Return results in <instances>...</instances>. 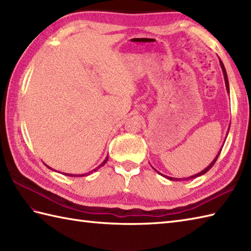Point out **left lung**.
<instances>
[{"label": "left lung", "instance_id": "1", "mask_svg": "<svg viewBox=\"0 0 251 251\" xmlns=\"http://www.w3.org/2000/svg\"><path fill=\"white\" fill-rule=\"evenodd\" d=\"M220 60V66H221V69H222V72H223V76H225V82H226V92L230 94V86H228V79H227V74H226V68H225V65H223V62L221 61V59H219ZM227 134H228V131H227ZM227 134H226V136H227ZM220 152H221V150L219 151V153L217 154V156L215 157V159L214 161H212L209 165H208V166L204 169V170H201V173H199V174H196V175H194V176H191V177H188V178H173V177H168V176H164L163 174H161V173H158L157 170L156 172L159 174V175H162L163 177H165V178H167V179H169V180H173V181H180V180H189V179H194V178H196V177H200V176H202V175H205L208 170H209L212 166H214L215 165V163H216V161L218 159V157H219V154H220Z\"/></svg>", "mask_w": 251, "mask_h": 251}]
</instances>
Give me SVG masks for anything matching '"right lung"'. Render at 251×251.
<instances>
[{"instance_id":"1","label":"right lung","mask_w":251,"mask_h":251,"mask_svg":"<svg viewBox=\"0 0 251 251\" xmlns=\"http://www.w3.org/2000/svg\"><path fill=\"white\" fill-rule=\"evenodd\" d=\"M108 158H109V156L108 155H106V157L104 158V161L102 162V163H101L100 165H99V166L98 167H96L95 169H93L92 170V172H88L87 174H82V175H76V176H74V175H72V174H63V175H66V176H69V177H84V176H88L89 174H93V172H96V170H97V169H99L100 167H102L103 166V165L106 163V161H108ZM46 166H47V165H46ZM47 167H49V166H47ZM49 168H50V167H49ZM51 169V168H50Z\"/></svg>"}]
</instances>
